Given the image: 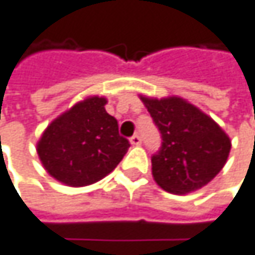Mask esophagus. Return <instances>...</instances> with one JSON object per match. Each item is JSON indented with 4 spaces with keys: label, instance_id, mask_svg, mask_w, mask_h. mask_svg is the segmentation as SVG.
Listing matches in <instances>:
<instances>
[{
    "label": "esophagus",
    "instance_id": "34e87169",
    "mask_svg": "<svg viewBox=\"0 0 255 255\" xmlns=\"http://www.w3.org/2000/svg\"><path fill=\"white\" fill-rule=\"evenodd\" d=\"M130 142H131V145L137 146V145H140V143H142V137H140L139 134H134V136H131Z\"/></svg>",
    "mask_w": 255,
    "mask_h": 255
}]
</instances>
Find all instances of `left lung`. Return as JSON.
<instances>
[{"label": "left lung", "mask_w": 255, "mask_h": 255, "mask_svg": "<svg viewBox=\"0 0 255 255\" xmlns=\"http://www.w3.org/2000/svg\"><path fill=\"white\" fill-rule=\"evenodd\" d=\"M161 134L152 155V176L166 191L187 194L205 187L224 167L232 142L221 127L178 97H142Z\"/></svg>", "instance_id": "1"}]
</instances>
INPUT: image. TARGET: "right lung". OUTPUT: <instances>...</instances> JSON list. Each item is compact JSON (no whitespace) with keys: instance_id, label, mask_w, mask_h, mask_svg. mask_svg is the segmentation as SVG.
Segmentation results:
<instances>
[{"instance_id":"add662e5","label":"right lung","mask_w":255,"mask_h":255,"mask_svg":"<svg viewBox=\"0 0 255 255\" xmlns=\"http://www.w3.org/2000/svg\"><path fill=\"white\" fill-rule=\"evenodd\" d=\"M106 98L89 97L56 118L43 133L37 152L50 176L70 187L103 179L124 158L130 142L119 136Z\"/></svg>"}]
</instances>
